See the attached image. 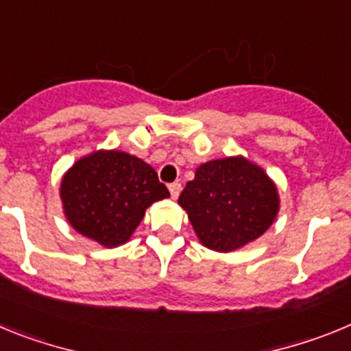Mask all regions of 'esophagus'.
<instances>
[{
    "label": "esophagus",
    "instance_id": "34e87169",
    "mask_svg": "<svg viewBox=\"0 0 351 351\" xmlns=\"http://www.w3.org/2000/svg\"><path fill=\"white\" fill-rule=\"evenodd\" d=\"M181 190H182V186L179 184V182H172V184L169 186V191H170V195H172L173 200H176L179 195H181Z\"/></svg>",
    "mask_w": 351,
    "mask_h": 351
}]
</instances>
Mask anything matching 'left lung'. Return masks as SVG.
<instances>
[{
	"mask_svg": "<svg viewBox=\"0 0 351 351\" xmlns=\"http://www.w3.org/2000/svg\"><path fill=\"white\" fill-rule=\"evenodd\" d=\"M198 241L219 253L253 243L280 213L276 182L244 156L202 163L179 197Z\"/></svg>",
	"mask_w": 351,
	"mask_h": 351,
	"instance_id": "left-lung-1",
	"label": "left lung"
}]
</instances>
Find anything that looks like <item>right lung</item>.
Wrapping results in <instances>:
<instances>
[{
    "label": "right lung",
    "instance_id": "obj_1",
    "mask_svg": "<svg viewBox=\"0 0 351 351\" xmlns=\"http://www.w3.org/2000/svg\"><path fill=\"white\" fill-rule=\"evenodd\" d=\"M60 197L71 228L101 246L116 247L128 243L145 209L170 193L144 160L100 149L64 172Z\"/></svg>",
    "mask_w": 351,
    "mask_h": 351
}]
</instances>
